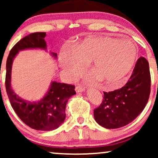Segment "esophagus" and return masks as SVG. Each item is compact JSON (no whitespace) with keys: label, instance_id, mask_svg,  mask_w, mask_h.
Segmentation results:
<instances>
[{"label":"esophagus","instance_id":"obj_1","mask_svg":"<svg viewBox=\"0 0 158 158\" xmlns=\"http://www.w3.org/2000/svg\"><path fill=\"white\" fill-rule=\"evenodd\" d=\"M75 90H76L77 93L83 92V90H85V87H84V86H82V85L76 86V87H75Z\"/></svg>","mask_w":158,"mask_h":158}]
</instances>
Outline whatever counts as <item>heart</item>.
I'll use <instances>...</instances> for the list:
<instances>
[{
	"instance_id": "obj_1",
	"label": "heart",
	"mask_w": 158,
	"mask_h": 158,
	"mask_svg": "<svg viewBox=\"0 0 158 158\" xmlns=\"http://www.w3.org/2000/svg\"><path fill=\"white\" fill-rule=\"evenodd\" d=\"M137 55V47L130 40L97 36L85 39L73 52L62 54L60 65L70 79H75L89 62L90 72L99 81L115 85L130 72Z\"/></svg>"
}]
</instances>
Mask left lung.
Listing matches in <instances>:
<instances>
[{"instance_id":"left-lung-1","label":"left lung","mask_w":158,"mask_h":158,"mask_svg":"<svg viewBox=\"0 0 158 158\" xmlns=\"http://www.w3.org/2000/svg\"><path fill=\"white\" fill-rule=\"evenodd\" d=\"M150 85L149 63L141 57L124 87L103 92L102 103L94 109L96 122L106 129L120 128L131 123L145 107L150 97Z\"/></svg>"}]
</instances>
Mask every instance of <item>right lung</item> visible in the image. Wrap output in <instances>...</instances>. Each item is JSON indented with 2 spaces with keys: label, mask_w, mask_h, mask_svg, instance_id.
Here are the masks:
<instances>
[{
  "label": "right lung",
  "mask_w": 158,
  "mask_h": 158,
  "mask_svg": "<svg viewBox=\"0 0 158 158\" xmlns=\"http://www.w3.org/2000/svg\"><path fill=\"white\" fill-rule=\"evenodd\" d=\"M46 32L30 34L16 43L10 49L6 61V89L11 106L21 120L31 128L40 131L57 129L65 118L68 99L76 94L75 85L52 81L49 89L40 101L30 102L15 94L10 85L12 63L19 51L27 49H47ZM54 57L57 53L51 52Z\"/></svg>",
  "instance_id": "obj_1"
}]
</instances>
